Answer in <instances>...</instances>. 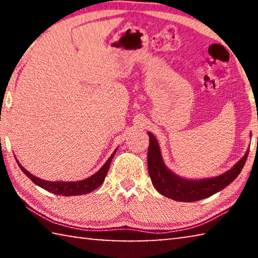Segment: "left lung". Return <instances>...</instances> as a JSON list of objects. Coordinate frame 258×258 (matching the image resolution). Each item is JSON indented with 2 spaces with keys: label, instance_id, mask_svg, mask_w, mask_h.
<instances>
[{
  "label": "left lung",
  "instance_id": "left-lung-1",
  "mask_svg": "<svg viewBox=\"0 0 258 258\" xmlns=\"http://www.w3.org/2000/svg\"><path fill=\"white\" fill-rule=\"evenodd\" d=\"M149 134V149H148V172L151 182L157 191L165 197L177 202H197L208 198L216 192L223 190L231 182L237 178L246 163L248 152H246L237 164L222 175L213 178H205L199 181H190L176 176L166 167L160 155V149L156 138Z\"/></svg>",
  "mask_w": 258,
  "mask_h": 258
}]
</instances>
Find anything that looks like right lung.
Masks as SVG:
<instances>
[{"mask_svg":"<svg viewBox=\"0 0 258 258\" xmlns=\"http://www.w3.org/2000/svg\"><path fill=\"white\" fill-rule=\"evenodd\" d=\"M116 154V150L112 152V155L109 157V159L106 161L100 171L92 175L91 177H87L83 181H77V182H50L46 180H42V178H38L34 176L33 174H30L27 169H25L23 166L19 163V167L21 171H23L26 175H27L30 180H32L35 184L43 187V189L47 190L49 192H52L54 195L59 196H80V195H85L89 194V192L93 191L102 184L104 178L108 173V169L110 167V163L113 158V156ZM17 160V159H16Z\"/></svg>","mask_w":258,"mask_h":258,"instance_id":"obj_1","label":"right lung"}]
</instances>
